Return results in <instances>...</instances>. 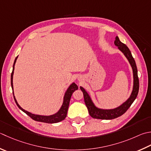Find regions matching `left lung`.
<instances>
[{
    "label": "left lung",
    "mask_w": 151,
    "mask_h": 151,
    "mask_svg": "<svg viewBox=\"0 0 151 151\" xmlns=\"http://www.w3.org/2000/svg\"><path fill=\"white\" fill-rule=\"evenodd\" d=\"M114 44L122 52L124 55L128 59L129 63L133 69V73H134V88L133 91L129 98L127 101L124 103L122 105L114 109H109V110H105V109H101L97 108L93 103L90 97L86 90L82 87H80L81 90L83 92L85 104L88 108V112L90 116L93 119H102V120H111L116 119V118L122 116L124 114L127 110L129 108L131 105L136 99L137 94L139 92V78L137 75V69L135 61L132 55L130 50H129L126 44L120 42L119 38L116 37L114 40Z\"/></svg>",
    "instance_id": "1"
}]
</instances>
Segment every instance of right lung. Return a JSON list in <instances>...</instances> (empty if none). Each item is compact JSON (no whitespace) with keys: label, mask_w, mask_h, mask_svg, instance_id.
Here are the masks:
<instances>
[{"label":"right lung","mask_w":151,"mask_h":151,"mask_svg":"<svg viewBox=\"0 0 151 151\" xmlns=\"http://www.w3.org/2000/svg\"><path fill=\"white\" fill-rule=\"evenodd\" d=\"M17 57H18V56H17L16 59H15L14 63L13 65V70H12V74H11V86H12V89H13V75H14V65H15V63H16V60H17ZM78 89V88L77 86V85H76L75 83H73L71 85H70L69 87V88L67 89V91L65 92V94L63 105H62L61 109H60V111H59L57 113H55V114L51 115V116H41V115L32 114L31 113H29V112H28V111H25L24 109L21 107L18 103H17L14 96V98L15 100V102H16V105H17V107H18L22 111L24 112L25 113L27 114L29 116H30L32 120H34L35 121H38V122H45V123H48V124L57 123V122H60V121L63 120L66 118L68 108H69V105L70 97H71V96L74 91ZM13 95H14V91H13Z\"/></svg>","instance_id":"obj_1"}]
</instances>
